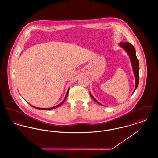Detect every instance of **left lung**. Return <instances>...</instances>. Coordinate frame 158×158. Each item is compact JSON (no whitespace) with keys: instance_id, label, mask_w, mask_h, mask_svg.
<instances>
[{"instance_id":"1","label":"left lung","mask_w":158,"mask_h":158,"mask_svg":"<svg viewBox=\"0 0 158 158\" xmlns=\"http://www.w3.org/2000/svg\"><path fill=\"white\" fill-rule=\"evenodd\" d=\"M120 45H121V47H123L127 52L128 54L130 57V59L131 60V62L132 64V66H133V72L135 74V89L134 92L135 91L136 88L139 85V61L137 58L136 56V53H135V47H133V45H132L131 44H130L128 42H121L120 43ZM90 97L92 98L99 104L102 105L101 104H100L98 101H97L94 97L90 94Z\"/></svg>"}]
</instances>
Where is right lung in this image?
<instances>
[{"label": "right lung", "instance_id": "1", "mask_svg": "<svg viewBox=\"0 0 158 158\" xmlns=\"http://www.w3.org/2000/svg\"><path fill=\"white\" fill-rule=\"evenodd\" d=\"M69 90V89H68V92H67V94H66V97H65V98L64 99V100H63V101L60 103V104H59V105H57V106H54V107H52V108H37V107L34 106H32V105H30L31 106H32V107H34V108H36V109H38V110H52V109H54V108H57V107L60 106V105H62V104L64 102V101H66V98H67V97H68Z\"/></svg>", "mask_w": 158, "mask_h": 158}]
</instances>
